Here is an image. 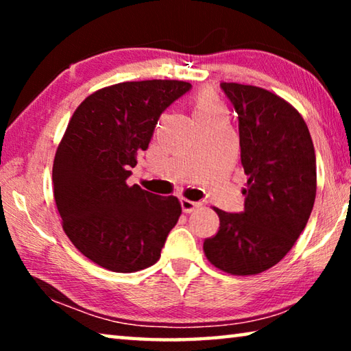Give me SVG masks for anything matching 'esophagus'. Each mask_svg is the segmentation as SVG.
<instances>
[{
  "instance_id": "1",
  "label": "esophagus",
  "mask_w": 351,
  "mask_h": 351,
  "mask_svg": "<svg viewBox=\"0 0 351 351\" xmlns=\"http://www.w3.org/2000/svg\"><path fill=\"white\" fill-rule=\"evenodd\" d=\"M180 203H181V209H182L184 213L193 212L199 206V203H195V201H190V199H186V198H181Z\"/></svg>"
}]
</instances>
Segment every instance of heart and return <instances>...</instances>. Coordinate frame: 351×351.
Returning <instances> with one entry per match:
<instances>
[{"mask_svg": "<svg viewBox=\"0 0 351 351\" xmlns=\"http://www.w3.org/2000/svg\"><path fill=\"white\" fill-rule=\"evenodd\" d=\"M217 114H224L223 105L219 104L215 94L212 91H201L193 99V117L195 121L198 119H207Z\"/></svg>", "mask_w": 351, "mask_h": 351, "instance_id": "1", "label": "heart"}]
</instances>
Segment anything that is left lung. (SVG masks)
Returning a JSON list of instances; mask_svg holds the SVG:
<instances>
[{
    "label": "left lung",
    "instance_id": "left-lung-1",
    "mask_svg": "<svg viewBox=\"0 0 351 351\" xmlns=\"http://www.w3.org/2000/svg\"><path fill=\"white\" fill-rule=\"evenodd\" d=\"M239 116L241 164L247 175L245 210L215 209L218 232L204 241L213 266L232 276L277 265L305 229L316 199V154L293 105L263 88L223 82Z\"/></svg>",
    "mask_w": 351,
    "mask_h": 351
}]
</instances>
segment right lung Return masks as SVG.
I'll return each instance as SVG.
<instances>
[{
	"mask_svg": "<svg viewBox=\"0 0 351 351\" xmlns=\"http://www.w3.org/2000/svg\"><path fill=\"white\" fill-rule=\"evenodd\" d=\"M190 88L180 80L117 83L88 96L71 117L52 167L56 204L68 239L105 269L154 265L178 223L176 197L127 180L159 117Z\"/></svg>",
	"mask_w": 351,
	"mask_h": 351,
	"instance_id": "right-lung-1",
	"label": "right lung"
}]
</instances>
